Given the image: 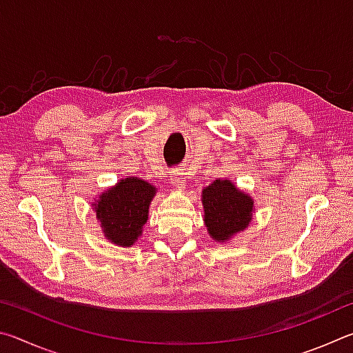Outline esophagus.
Masks as SVG:
<instances>
[{"label":"esophagus","mask_w":353,"mask_h":353,"mask_svg":"<svg viewBox=\"0 0 353 353\" xmlns=\"http://www.w3.org/2000/svg\"><path fill=\"white\" fill-rule=\"evenodd\" d=\"M185 179H187V177H185V172L183 171H174V172H172V176H171L170 181L172 183V187H176L177 190H183L185 188V182H187V181H185Z\"/></svg>","instance_id":"1"}]
</instances>
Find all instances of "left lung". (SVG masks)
<instances>
[{"instance_id": "obj_1", "label": "left lung", "mask_w": 353, "mask_h": 353, "mask_svg": "<svg viewBox=\"0 0 353 353\" xmlns=\"http://www.w3.org/2000/svg\"><path fill=\"white\" fill-rule=\"evenodd\" d=\"M201 201L207 232L216 243L230 241L246 230L255 212L254 199L229 179H216L207 185Z\"/></svg>"}]
</instances>
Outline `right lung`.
<instances>
[{"label":"right lung","mask_w":353,"mask_h":353,"mask_svg":"<svg viewBox=\"0 0 353 353\" xmlns=\"http://www.w3.org/2000/svg\"><path fill=\"white\" fill-rule=\"evenodd\" d=\"M155 193L157 188L145 179L128 176L98 194L92 207L105 240L132 248L143 235Z\"/></svg>","instance_id":"obj_1"}]
</instances>
